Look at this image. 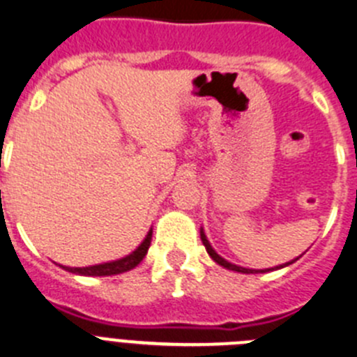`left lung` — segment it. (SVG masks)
Wrapping results in <instances>:
<instances>
[{
	"label": "left lung",
	"instance_id": "8db88e82",
	"mask_svg": "<svg viewBox=\"0 0 357 357\" xmlns=\"http://www.w3.org/2000/svg\"><path fill=\"white\" fill-rule=\"evenodd\" d=\"M201 240H202V243H204V247H206L208 255L211 256V259H213L215 263H218V265H220V266H224V268H227V271L242 272V274H258V272H268V271H274V268H265V271H252V268H243V266L233 265V263L226 261V259H224L222 256H218L217 252H215V250H213V247L210 245V242H208V238H206V234H204V231H202V229H201ZM297 259H298V258H295L294 261H297ZM294 261H290V263H284V265L278 266V268H282V266H288V265H291V263H294Z\"/></svg>",
	"mask_w": 357,
	"mask_h": 357
}]
</instances>
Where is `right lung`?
<instances>
[{
	"label": "right lung",
	"instance_id": "add662e5",
	"mask_svg": "<svg viewBox=\"0 0 357 357\" xmlns=\"http://www.w3.org/2000/svg\"><path fill=\"white\" fill-rule=\"evenodd\" d=\"M151 238H153V229H149L147 236L144 238V242L140 243L137 249L131 252V255L124 256L121 259H115V261L110 263H101V265H92V266H62L63 271L73 272V274L79 275H115V274H123V272L131 271L135 266L139 265L147 255V249L151 245Z\"/></svg>",
	"mask_w": 357,
	"mask_h": 357
}]
</instances>
